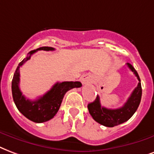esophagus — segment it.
Masks as SVG:
<instances>
[{
  "label": "esophagus",
  "instance_id": "obj_1",
  "mask_svg": "<svg viewBox=\"0 0 154 154\" xmlns=\"http://www.w3.org/2000/svg\"><path fill=\"white\" fill-rule=\"evenodd\" d=\"M81 80L82 84H89L90 82L92 81V77L89 75H84L81 77L80 79Z\"/></svg>",
  "mask_w": 154,
  "mask_h": 154
}]
</instances>
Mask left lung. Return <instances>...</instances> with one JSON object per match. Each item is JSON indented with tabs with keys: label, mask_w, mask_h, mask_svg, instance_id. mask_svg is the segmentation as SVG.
<instances>
[{
	"label": "left lung",
	"mask_w": 154,
	"mask_h": 154,
	"mask_svg": "<svg viewBox=\"0 0 154 154\" xmlns=\"http://www.w3.org/2000/svg\"><path fill=\"white\" fill-rule=\"evenodd\" d=\"M127 65L139 80L138 85L133 90V92H131L127 102L119 109H107L101 106L100 97L99 96H97L93 102L88 105V111L89 114L92 115V119L96 122L105 127L113 128L114 126L119 125L121 123L128 121L135 114L139 105L140 103L142 96L140 79L139 77L138 73L135 70V68L130 63H128Z\"/></svg>",
	"instance_id": "1"
}]
</instances>
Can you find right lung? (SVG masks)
Here are the masks:
<instances>
[{"instance_id": "obj_1", "label": "right lung", "mask_w": 154, "mask_h": 154, "mask_svg": "<svg viewBox=\"0 0 154 154\" xmlns=\"http://www.w3.org/2000/svg\"><path fill=\"white\" fill-rule=\"evenodd\" d=\"M54 49L55 48L52 47L45 46L29 52L28 55L18 64L12 79V95L16 107L26 119L38 123L47 122L53 119L59 109L66 92L74 88H80L82 86L81 83L79 81H66L62 83L57 82L48 92L36 100H29L23 95L19 88V68L21 66L28 61L32 54L38 50L54 51Z\"/></svg>"}]
</instances>
